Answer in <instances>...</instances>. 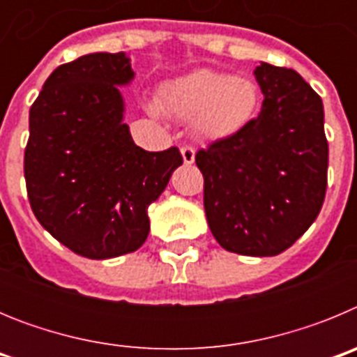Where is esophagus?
Wrapping results in <instances>:
<instances>
[{
	"label": "esophagus",
	"instance_id": "1",
	"mask_svg": "<svg viewBox=\"0 0 357 357\" xmlns=\"http://www.w3.org/2000/svg\"><path fill=\"white\" fill-rule=\"evenodd\" d=\"M182 159H184V164H193L195 162V148L193 146H182L181 148Z\"/></svg>",
	"mask_w": 357,
	"mask_h": 357
}]
</instances>
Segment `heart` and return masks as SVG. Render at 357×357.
Listing matches in <instances>:
<instances>
[{"label":"heart","mask_w":357,"mask_h":357,"mask_svg":"<svg viewBox=\"0 0 357 357\" xmlns=\"http://www.w3.org/2000/svg\"><path fill=\"white\" fill-rule=\"evenodd\" d=\"M259 107L261 89L252 78L198 69L164 84L157 103L148 105V110L191 121L202 139L223 141L245 130L257 118Z\"/></svg>","instance_id":"1"}]
</instances>
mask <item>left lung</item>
<instances>
[{"mask_svg":"<svg viewBox=\"0 0 357 357\" xmlns=\"http://www.w3.org/2000/svg\"><path fill=\"white\" fill-rule=\"evenodd\" d=\"M259 116L234 137L198 150L209 229L225 250L266 257L317 220L327 189L324 103L296 71L261 62Z\"/></svg>","mask_w":357,"mask_h":357,"instance_id":"8db88e82","label":"left lung"}]
</instances>
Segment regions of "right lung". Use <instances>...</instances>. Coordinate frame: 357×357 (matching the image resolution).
<instances>
[{
	"label": "right lung",
	"instance_id": "obj_1",
	"mask_svg": "<svg viewBox=\"0 0 357 357\" xmlns=\"http://www.w3.org/2000/svg\"><path fill=\"white\" fill-rule=\"evenodd\" d=\"M130 59L89 53L62 64L30 109L24 150L28 200L40 225L75 254H130L150 232L148 206L182 164L178 148L146 151L123 123L119 85Z\"/></svg>",
	"mask_w": 357,
	"mask_h": 357
}]
</instances>
